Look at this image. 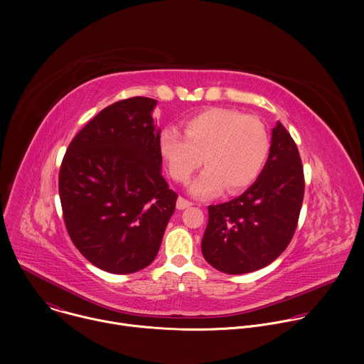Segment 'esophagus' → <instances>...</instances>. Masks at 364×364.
<instances>
[{
  "label": "esophagus",
  "instance_id": "1",
  "mask_svg": "<svg viewBox=\"0 0 364 364\" xmlns=\"http://www.w3.org/2000/svg\"><path fill=\"white\" fill-rule=\"evenodd\" d=\"M190 205H193L191 201L186 200L184 197H178V200H177V209L178 210H184V209H187V207H190Z\"/></svg>",
  "mask_w": 364,
  "mask_h": 364
}]
</instances>
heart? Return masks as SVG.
Listing matches in <instances>:
<instances>
[{"instance_id":"obj_1","label":"heart","mask_w":364,"mask_h":364,"mask_svg":"<svg viewBox=\"0 0 364 364\" xmlns=\"http://www.w3.org/2000/svg\"><path fill=\"white\" fill-rule=\"evenodd\" d=\"M183 134L168 128L160 136V151L171 177L188 183L201 167L207 168L191 184L198 198H210L228 187L237 193L262 173L269 154V136L256 117L226 108L205 109L183 124Z\"/></svg>"}]
</instances>
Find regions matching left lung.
Listing matches in <instances>:
<instances>
[{
  "mask_svg": "<svg viewBox=\"0 0 364 364\" xmlns=\"http://www.w3.org/2000/svg\"><path fill=\"white\" fill-rule=\"evenodd\" d=\"M304 187L296 144L278 121L268 161L256 181L239 197L209 205V223L201 240L205 261L230 275L274 262L296 229Z\"/></svg>",
  "mask_w": 364,
  "mask_h": 364,
  "instance_id": "obj_1",
  "label": "left lung"
}]
</instances>
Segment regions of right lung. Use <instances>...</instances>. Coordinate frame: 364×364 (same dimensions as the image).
<instances>
[{"instance_id":"obj_1","label":"right lung","mask_w":364,"mask_h":364,"mask_svg":"<svg viewBox=\"0 0 364 364\" xmlns=\"http://www.w3.org/2000/svg\"><path fill=\"white\" fill-rule=\"evenodd\" d=\"M157 100L112 103L69 144L59 173L63 219L73 245L96 268L134 274L159 253L177 193L161 174Z\"/></svg>"}]
</instances>
